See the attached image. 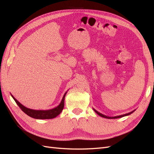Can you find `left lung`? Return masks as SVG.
<instances>
[{"label": "left lung", "instance_id": "left-lung-1", "mask_svg": "<svg viewBox=\"0 0 154 154\" xmlns=\"http://www.w3.org/2000/svg\"><path fill=\"white\" fill-rule=\"evenodd\" d=\"M93 109H94V110L95 111V112L96 113H97L99 116L102 117H104V118H106V119H117V118H121V117H122L129 116V115H130V114H131V113H132L133 112H134L136 110V109H134V110L131 111V112H129V113H126V114H123V115H121V116H115V117H109V116H105V115H103V114H102L101 113H100L98 111H97L96 109H95L94 108H93Z\"/></svg>", "mask_w": 154, "mask_h": 154}]
</instances>
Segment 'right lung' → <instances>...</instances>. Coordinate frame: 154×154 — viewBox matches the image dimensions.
I'll use <instances>...</instances> for the list:
<instances>
[{
	"instance_id": "right-lung-1",
	"label": "right lung",
	"mask_w": 154,
	"mask_h": 154,
	"mask_svg": "<svg viewBox=\"0 0 154 154\" xmlns=\"http://www.w3.org/2000/svg\"><path fill=\"white\" fill-rule=\"evenodd\" d=\"M67 91L64 94L62 100H61L60 103L59 104V106L51 109H47V110H37V109H33L26 108L21 103H20L11 94V95L13 99L15 100V101L16 102L17 105L19 106V108L26 114H27L28 116L34 119H50L55 118L59 116L61 112L63 111L64 106V98Z\"/></svg>"
}]
</instances>
